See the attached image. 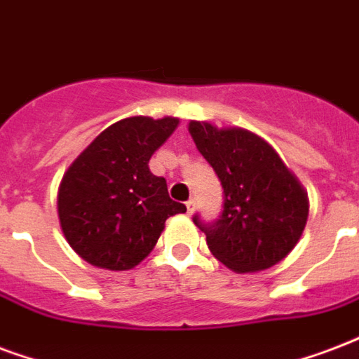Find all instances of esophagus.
Listing matches in <instances>:
<instances>
[{
  "label": "esophagus",
  "instance_id": "34e87169",
  "mask_svg": "<svg viewBox=\"0 0 359 359\" xmlns=\"http://www.w3.org/2000/svg\"><path fill=\"white\" fill-rule=\"evenodd\" d=\"M186 209H188V212H194V209H196V201H194V199H188V201H186Z\"/></svg>",
  "mask_w": 359,
  "mask_h": 359
}]
</instances>
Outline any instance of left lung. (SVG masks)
<instances>
[{"label":"left lung","mask_w":359,"mask_h":359,"mask_svg":"<svg viewBox=\"0 0 359 359\" xmlns=\"http://www.w3.org/2000/svg\"><path fill=\"white\" fill-rule=\"evenodd\" d=\"M188 131L224 188L218 220L207 224L194 216V224L207 235L210 252L237 273L278 264L305 229L307 191L262 137L196 120Z\"/></svg>","instance_id":"left-lung-1"}]
</instances>
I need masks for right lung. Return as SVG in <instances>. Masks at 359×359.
Segmentation results:
<instances>
[{
  "label": "right lung",
  "mask_w": 359,
  "mask_h": 359,
  "mask_svg": "<svg viewBox=\"0 0 359 359\" xmlns=\"http://www.w3.org/2000/svg\"><path fill=\"white\" fill-rule=\"evenodd\" d=\"M179 118L130 116L101 131L65 171L58 190L60 226L82 259L126 271L143 262L169 216L186 207L169 198L149 161Z\"/></svg>",
  "instance_id": "obj_1"
}]
</instances>
